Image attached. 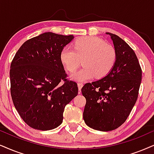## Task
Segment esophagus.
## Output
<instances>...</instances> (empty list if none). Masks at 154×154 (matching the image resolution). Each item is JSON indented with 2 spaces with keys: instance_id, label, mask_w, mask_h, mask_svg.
Returning <instances> with one entry per match:
<instances>
[{
  "instance_id": "34e87169",
  "label": "esophagus",
  "mask_w": 154,
  "mask_h": 154,
  "mask_svg": "<svg viewBox=\"0 0 154 154\" xmlns=\"http://www.w3.org/2000/svg\"><path fill=\"white\" fill-rule=\"evenodd\" d=\"M77 86H78L79 92H81V89H82V87H83V84L82 83H78V84H77Z\"/></svg>"
}]
</instances>
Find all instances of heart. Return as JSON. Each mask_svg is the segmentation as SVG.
Segmentation results:
<instances>
[{"mask_svg": "<svg viewBox=\"0 0 154 154\" xmlns=\"http://www.w3.org/2000/svg\"><path fill=\"white\" fill-rule=\"evenodd\" d=\"M60 60L67 70L72 72L80 65L84 67L72 74L73 80L85 82L94 77L101 79L110 72L115 65L116 52L111 45L94 36L77 40L74 49L65 47L60 53Z\"/></svg>", "mask_w": 154, "mask_h": 154, "instance_id": "b5f03b06", "label": "heart"}]
</instances>
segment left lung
<instances>
[{"instance_id":"8db88e82","label":"left lung","mask_w":154,"mask_h":154,"mask_svg":"<svg viewBox=\"0 0 154 154\" xmlns=\"http://www.w3.org/2000/svg\"><path fill=\"white\" fill-rule=\"evenodd\" d=\"M111 37L116 52L114 67L100 80L82 88L86 99L83 119L88 126L102 131H112L123 124L137 102L142 72L131 47L116 35Z\"/></svg>"}]
</instances>
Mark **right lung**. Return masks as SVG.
I'll list each match as a JSON object with an SVG mask.
<instances>
[{
  "mask_svg": "<svg viewBox=\"0 0 154 154\" xmlns=\"http://www.w3.org/2000/svg\"><path fill=\"white\" fill-rule=\"evenodd\" d=\"M73 38L45 32L25 42L11 63L13 104L23 120L35 129L48 131L59 126L65 106L78 94L77 83L66 79L60 60L64 47Z\"/></svg>",
  "mask_w": 154,
  "mask_h": 154,
  "instance_id": "1",
  "label": "right lung"
}]
</instances>
